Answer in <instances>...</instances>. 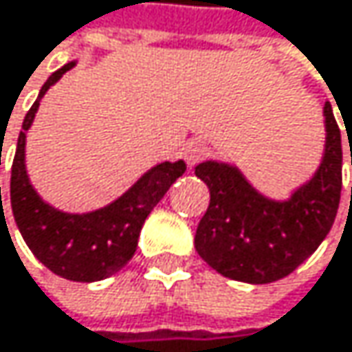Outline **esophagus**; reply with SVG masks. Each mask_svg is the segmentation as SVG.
<instances>
[{"mask_svg":"<svg viewBox=\"0 0 352 352\" xmlns=\"http://www.w3.org/2000/svg\"><path fill=\"white\" fill-rule=\"evenodd\" d=\"M204 156H206V146H204V142L192 140V142L186 144V148H184V158H186V162H188L190 166L198 164Z\"/></svg>","mask_w":352,"mask_h":352,"instance_id":"obj_1","label":"esophagus"}]
</instances>
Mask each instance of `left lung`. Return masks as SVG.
<instances>
[{
	"label": "left lung",
	"instance_id": "1",
	"mask_svg": "<svg viewBox=\"0 0 352 352\" xmlns=\"http://www.w3.org/2000/svg\"><path fill=\"white\" fill-rule=\"evenodd\" d=\"M324 123L322 162L287 200L266 198L233 164L206 160L196 166L210 190V204L194 243L219 274L250 285L274 283L301 266L326 239L342 190V142L330 102L324 104Z\"/></svg>",
	"mask_w": 352,
	"mask_h": 352
}]
</instances>
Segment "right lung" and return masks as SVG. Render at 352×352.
<instances>
[{"instance_id": "right-lung-1", "label": "right lung", "mask_w": 352, "mask_h": 352, "mask_svg": "<svg viewBox=\"0 0 352 352\" xmlns=\"http://www.w3.org/2000/svg\"><path fill=\"white\" fill-rule=\"evenodd\" d=\"M74 65L76 61H69L49 76L38 98L24 117L12 162L10 202L14 221L41 264L61 278L94 283L119 272L131 260L146 217L162 200L168 188L186 173V162L166 160L152 166L123 196L92 212L69 214L49 206L28 179L24 154L26 131L34 121L45 92Z\"/></svg>"}]
</instances>
